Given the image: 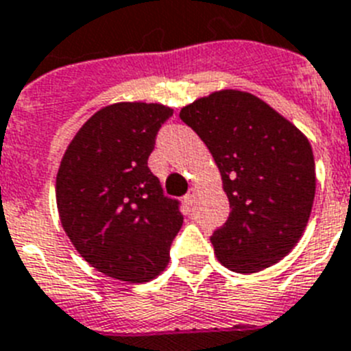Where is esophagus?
I'll use <instances>...</instances> for the list:
<instances>
[{
    "label": "esophagus",
    "instance_id": "obj_1",
    "mask_svg": "<svg viewBox=\"0 0 351 351\" xmlns=\"http://www.w3.org/2000/svg\"><path fill=\"white\" fill-rule=\"evenodd\" d=\"M194 198H196V189H189V193L185 194V203H187V205H193Z\"/></svg>",
    "mask_w": 351,
    "mask_h": 351
}]
</instances>
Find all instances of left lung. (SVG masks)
Masks as SVG:
<instances>
[{"label": "left lung", "mask_w": 351, "mask_h": 351, "mask_svg": "<svg viewBox=\"0 0 351 351\" xmlns=\"http://www.w3.org/2000/svg\"><path fill=\"white\" fill-rule=\"evenodd\" d=\"M219 167L230 216L210 235L235 273L284 258L311 217L316 171L311 143L276 110L243 90H219L180 110Z\"/></svg>", "instance_id": "1"}]
</instances>
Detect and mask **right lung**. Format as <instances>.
Masks as SVG:
<instances>
[{
    "label": "right lung",
    "instance_id": "right-lung-1",
    "mask_svg": "<svg viewBox=\"0 0 351 351\" xmlns=\"http://www.w3.org/2000/svg\"><path fill=\"white\" fill-rule=\"evenodd\" d=\"M173 108L116 103L101 108L67 146L57 175L64 230L82 257L107 276L148 282L167 266L182 228L180 202L167 198L148 167Z\"/></svg>",
    "mask_w": 351,
    "mask_h": 351
}]
</instances>
